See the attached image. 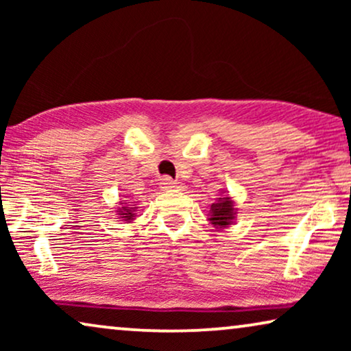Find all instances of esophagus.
<instances>
[{
  "mask_svg": "<svg viewBox=\"0 0 351 351\" xmlns=\"http://www.w3.org/2000/svg\"><path fill=\"white\" fill-rule=\"evenodd\" d=\"M161 189L165 190H177V189H182L180 182L177 180H172L171 177H165V179H161Z\"/></svg>",
  "mask_w": 351,
  "mask_h": 351,
  "instance_id": "obj_1",
  "label": "esophagus"
}]
</instances>
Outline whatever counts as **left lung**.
Listing matches in <instances>:
<instances>
[{
    "instance_id": "left-lung-1",
    "label": "left lung",
    "mask_w": 351,
    "mask_h": 351,
    "mask_svg": "<svg viewBox=\"0 0 351 351\" xmlns=\"http://www.w3.org/2000/svg\"><path fill=\"white\" fill-rule=\"evenodd\" d=\"M234 215H237V208H234V201L228 195L217 198V203L210 204L209 220L215 228H227L234 222Z\"/></svg>"
}]
</instances>
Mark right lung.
Wrapping results in <instances>:
<instances>
[{
    "label": "right lung",
    "instance_id": "add662e5",
    "mask_svg": "<svg viewBox=\"0 0 351 351\" xmlns=\"http://www.w3.org/2000/svg\"><path fill=\"white\" fill-rule=\"evenodd\" d=\"M124 204H126V203H124ZM117 213L119 215V219H123L124 222H132V220L136 219V208H131V206H128V204L123 206V208H119Z\"/></svg>",
    "mask_w": 351,
    "mask_h": 351
}]
</instances>
